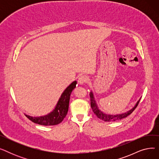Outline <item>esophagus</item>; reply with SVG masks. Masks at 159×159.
Here are the masks:
<instances>
[{
    "mask_svg": "<svg viewBox=\"0 0 159 159\" xmlns=\"http://www.w3.org/2000/svg\"><path fill=\"white\" fill-rule=\"evenodd\" d=\"M88 77L85 75H80V76L78 79V82L80 84H84V83L88 82Z\"/></svg>",
    "mask_w": 159,
    "mask_h": 159,
    "instance_id": "1",
    "label": "esophagus"
}]
</instances>
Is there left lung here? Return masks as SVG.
I'll use <instances>...</instances> for the list:
<instances>
[{"label":"left lung","instance_id":"obj_1","mask_svg":"<svg viewBox=\"0 0 159 159\" xmlns=\"http://www.w3.org/2000/svg\"><path fill=\"white\" fill-rule=\"evenodd\" d=\"M89 96H90V99H91V108H92V110H93V113L97 115V116L98 119H100L101 120H102L105 122H111V121L119 120H121L122 119L127 117L128 115H129L133 111L135 110V108L137 107L140 100V98L139 100V101L135 104V106L133 107L132 109H131L130 110H129L128 111H127L126 113L119 114V115H107V114H105L103 112H102L98 108L97 104L94 98V96H93L92 91H91V93H89Z\"/></svg>","mask_w":159,"mask_h":159}]
</instances>
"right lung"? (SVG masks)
I'll use <instances>...</instances> for the list:
<instances>
[{
  "label": "right lung",
  "instance_id": "1",
  "mask_svg": "<svg viewBox=\"0 0 159 159\" xmlns=\"http://www.w3.org/2000/svg\"><path fill=\"white\" fill-rule=\"evenodd\" d=\"M77 81L73 82L66 88L61 95L55 109L49 114L42 116H31L25 115L33 122L43 126H54L61 123L67 115L69 107L70 95L73 89L76 87Z\"/></svg>",
  "mask_w": 159,
  "mask_h": 159
}]
</instances>
